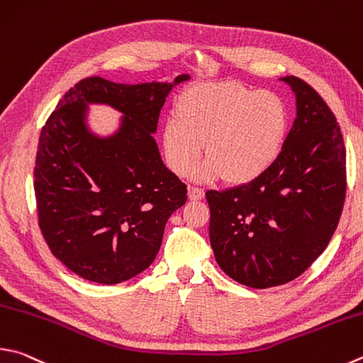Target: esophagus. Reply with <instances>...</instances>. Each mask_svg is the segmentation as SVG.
<instances>
[{"label": "esophagus", "instance_id": "obj_1", "mask_svg": "<svg viewBox=\"0 0 363 363\" xmlns=\"http://www.w3.org/2000/svg\"><path fill=\"white\" fill-rule=\"evenodd\" d=\"M189 196L190 200H201L204 196V190L201 187H189Z\"/></svg>", "mask_w": 363, "mask_h": 363}]
</instances>
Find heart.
Returning <instances> with one entry per match:
<instances>
[{
    "label": "heart",
    "instance_id": "b5f03b06",
    "mask_svg": "<svg viewBox=\"0 0 363 363\" xmlns=\"http://www.w3.org/2000/svg\"><path fill=\"white\" fill-rule=\"evenodd\" d=\"M289 108L282 96L240 82L203 84L184 91L163 127V150L176 174L247 184L273 167L286 144Z\"/></svg>",
    "mask_w": 363,
    "mask_h": 363
}]
</instances>
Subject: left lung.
Returning a JSON list of instances; mask_svg holds the SVG:
<instances>
[{
    "mask_svg": "<svg viewBox=\"0 0 363 363\" xmlns=\"http://www.w3.org/2000/svg\"><path fill=\"white\" fill-rule=\"evenodd\" d=\"M282 81L295 91L296 117L278 160L245 186L206 192L216 260L252 289L305 273L330 242L346 199V147L337 117L300 77Z\"/></svg>",
    "mask_w": 363,
    "mask_h": 363,
    "instance_id": "left-lung-1",
    "label": "left lung"
}]
</instances>
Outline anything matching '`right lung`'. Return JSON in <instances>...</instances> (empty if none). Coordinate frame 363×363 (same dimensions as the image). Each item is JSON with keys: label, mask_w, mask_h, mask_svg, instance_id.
Here are the masks:
<instances>
[{"label": "right lung", "mask_w": 363, "mask_h": 363, "mask_svg": "<svg viewBox=\"0 0 363 363\" xmlns=\"http://www.w3.org/2000/svg\"><path fill=\"white\" fill-rule=\"evenodd\" d=\"M187 79L179 74L174 84ZM171 89L82 79L41 130L33 181L38 223L50 252L84 279L118 284L146 269L168 217L187 200V186L164 167L152 138ZM85 102L127 115L121 131L109 140L89 134Z\"/></svg>", "instance_id": "1"}]
</instances>
